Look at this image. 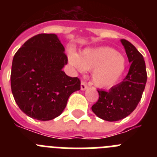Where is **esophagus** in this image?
Returning <instances> with one entry per match:
<instances>
[{
	"label": "esophagus",
	"mask_w": 157,
	"mask_h": 157,
	"mask_svg": "<svg viewBox=\"0 0 157 157\" xmlns=\"http://www.w3.org/2000/svg\"><path fill=\"white\" fill-rule=\"evenodd\" d=\"M87 89V86L84 82L81 83V90H86Z\"/></svg>",
	"instance_id": "esophagus-1"
}]
</instances>
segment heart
Instances as JSON below:
<instances>
[{
	"instance_id": "b5f03b06",
	"label": "heart",
	"mask_w": 157,
	"mask_h": 157,
	"mask_svg": "<svg viewBox=\"0 0 157 157\" xmlns=\"http://www.w3.org/2000/svg\"><path fill=\"white\" fill-rule=\"evenodd\" d=\"M68 59L80 71L93 70V82L101 89H111L117 85L127 67L126 58L109 47L87 48L80 55L70 52Z\"/></svg>"
}]
</instances>
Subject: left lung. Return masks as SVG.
<instances>
[{
  "mask_svg": "<svg viewBox=\"0 0 157 157\" xmlns=\"http://www.w3.org/2000/svg\"><path fill=\"white\" fill-rule=\"evenodd\" d=\"M120 41L130 63L128 74L123 82L109 91L98 90L99 99L92 106V111L96 116L109 122L123 120L136 109L147 81L142 55L128 41L121 39Z\"/></svg>",
  "mask_w": 157,
  "mask_h": 157,
  "instance_id": "8db88e82",
  "label": "left lung"
}]
</instances>
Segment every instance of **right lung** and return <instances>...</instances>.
<instances>
[{
	"label": "right lung",
	"instance_id": "1",
	"mask_svg": "<svg viewBox=\"0 0 157 157\" xmlns=\"http://www.w3.org/2000/svg\"><path fill=\"white\" fill-rule=\"evenodd\" d=\"M65 48L55 34H39L22 45L13 57L11 88L25 114L41 121L61 114L80 80L62 71L67 63Z\"/></svg>",
	"mask_w": 157,
	"mask_h": 157
}]
</instances>
